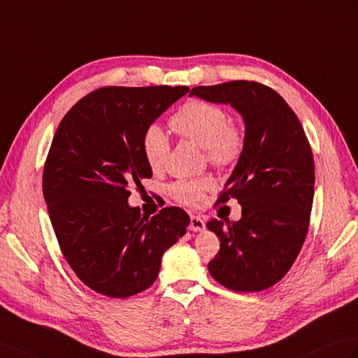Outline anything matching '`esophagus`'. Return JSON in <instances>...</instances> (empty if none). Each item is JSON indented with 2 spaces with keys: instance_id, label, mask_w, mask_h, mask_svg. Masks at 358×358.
Returning <instances> with one entry per match:
<instances>
[{
  "instance_id": "obj_1",
  "label": "esophagus",
  "mask_w": 358,
  "mask_h": 358,
  "mask_svg": "<svg viewBox=\"0 0 358 358\" xmlns=\"http://www.w3.org/2000/svg\"><path fill=\"white\" fill-rule=\"evenodd\" d=\"M206 227L204 220L199 217V215H190V224H189V229L192 231H203Z\"/></svg>"
}]
</instances>
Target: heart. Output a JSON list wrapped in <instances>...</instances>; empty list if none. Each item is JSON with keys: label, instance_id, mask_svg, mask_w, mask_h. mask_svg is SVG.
Listing matches in <instances>:
<instances>
[{"label": "heart", "instance_id": "b5f03b06", "mask_svg": "<svg viewBox=\"0 0 358 358\" xmlns=\"http://www.w3.org/2000/svg\"><path fill=\"white\" fill-rule=\"evenodd\" d=\"M171 127L181 137L204 148L207 159L217 166L235 163L244 149L243 131L229 123V115L222 108L210 102H187L171 119ZM141 149L152 169H159L164 164L169 154V140L159 124L146 128L141 137ZM210 187L209 178L178 181L173 185L172 194L181 203L196 206L203 201L204 192Z\"/></svg>", "mask_w": 358, "mask_h": 358}]
</instances>
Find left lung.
<instances>
[{
	"label": "left lung",
	"instance_id": "obj_1",
	"mask_svg": "<svg viewBox=\"0 0 358 358\" xmlns=\"http://www.w3.org/2000/svg\"><path fill=\"white\" fill-rule=\"evenodd\" d=\"M189 96L230 105L244 122V149L220 198H236L243 213L238 221L207 222L221 243L209 273L234 292H261L292 268L308 231L314 196L308 138L284 99L257 82L196 87Z\"/></svg>",
	"mask_w": 358,
	"mask_h": 358
}]
</instances>
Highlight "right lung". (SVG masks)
Wrapping results in <instances>:
<instances>
[{"mask_svg": "<svg viewBox=\"0 0 358 358\" xmlns=\"http://www.w3.org/2000/svg\"><path fill=\"white\" fill-rule=\"evenodd\" d=\"M187 87H105L64 115L50 146L43 192L62 255L78 278L108 297H129L159 278L164 252L186 234L180 207L149 218L128 203L151 178L141 137Z\"/></svg>", "mask_w": 358, "mask_h": 358, "instance_id": "1", "label": "right lung"}]
</instances>
